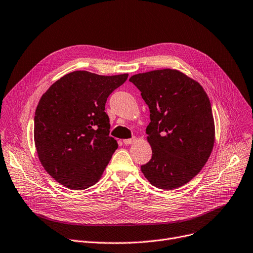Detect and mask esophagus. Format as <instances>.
<instances>
[{
	"label": "esophagus",
	"instance_id": "1",
	"mask_svg": "<svg viewBox=\"0 0 253 253\" xmlns=\"http://www.w3.org/2000/svg\"><path fill=\"white\" fill-rule=\"evenodd\" d=\"M135 140V137H133V138H128V139H124L123 140V142L125 143V144H131L132 142H133Z\"/></svg>",
	"mask_w": 253,
	"mask_h": 253
}]
</instances>
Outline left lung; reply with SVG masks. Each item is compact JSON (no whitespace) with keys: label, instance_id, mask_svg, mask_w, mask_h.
<instances>
[{"label":"left lung","instance_id":"8db88e82","mask_svg":"<svg viewBox=\"0 0 253 253\" xmlns=\"http://www.w3.org/2000/svg\"><path fill=\"white\" fill-rule=\"evenodd\" d=\"M129 81L151 113L147 134L153 155L142 173L159 189H177L201 171L213 149L210 100L200 84L176 70L137 74Z\"/></svg>","mask_w":253,"mask_h":253}]
</instances>
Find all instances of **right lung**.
<instances>
[{"label":"right lung","instance_id":"add662e5","mask_svg":"<svg viewBox=\"0 0 253 253\" xmlns=\"http://www.w3.org/2000/svg\"><path fill=\"white\" fill-rule=\"evenodd\" d=\"M127 78L76 71L57 80L40 99L34 128L39 160L64 187L84 190L101 177L118 148L110 136L105 102Z\"/></svg>","mask_w":253,"mask_h":253}]
</instances>
